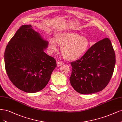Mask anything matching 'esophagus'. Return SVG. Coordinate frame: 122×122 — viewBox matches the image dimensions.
<instances>
[{
	"label": "esophagus",
	"mask_w": 122,
	"mask_h": 122,
	"mask_svg": "<svg viewBox=\"0 0 122 122\" xmlns=\"http://www.w3.org/2000/svg\"><path fill=\"white\" fill-rule=\"evenodd\" d=\"M56 64H57V66H60L63 65V64H64V62H63L62 61H61L59 60V61H57Z\"/></svg>",
	"instance_id": "obj_1"
}]
</instances>
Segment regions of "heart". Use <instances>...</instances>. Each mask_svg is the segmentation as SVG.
I'll return each mask as SVG.
<instances>
[{"label":"heart","mask_w":122,"mask_h":122,"mask_svg":"<svg viewBox=\"0 0 122 122\" xmlns=\"http://www.w3.org/2000/svg\"><path fill=\"white\" fill-rule=\"evenodd\" d=\"M56 43L61 45L62 56L69 60H75L82 56L87 51L89 45L87 37L71 32L58 33L55 35V39L50 38L48 46L50 52L52 53L57 50Z\"/></svg>","instance_id":"obj_1"}]
</instances>
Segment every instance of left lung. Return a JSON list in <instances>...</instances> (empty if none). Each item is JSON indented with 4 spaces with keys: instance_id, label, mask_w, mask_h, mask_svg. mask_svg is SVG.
Instances as JSON below:
<instances>
[{
    "instance_id": "1",
    "label": "left lung",
    "mask_w": 122,
    "mask_h": 122,
    "mask_svg": "<svg viewBox=\"0 0 122 122\" xmlns=\"http://www.w3.org/2000/svg\"><path fill=\"white\" fill-rule=\"evenodd\" d=\"M116 56L110 40L95 43L80 59L71 62V84L78 93L89 94L102 90L114 73Z\"/></svg>"
}]
</instances>
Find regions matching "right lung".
<instances>
[{
  "label": "right lung",
  "instance_id": "add662e5",
  "mask_svg": "<svg viewBox=\"0 0 122 122\" xmlns=\"http://www.w3.org/2000/svg\"><path fill=\"white\" fill-rule=\"evenodd\" d=\"M48 43L31 25L20 27L8 43L5 68L10 80L19 89L33 93L47 84L56 66L55 59L44 51Z\"/></svg>",
  "mask_w": 122,
  "mask_h": 122
}]
</instances>
